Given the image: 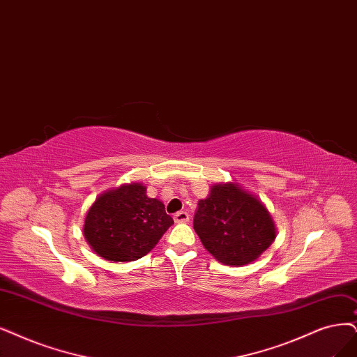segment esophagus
Masks as SVG:
<instances>
[{
	"mask_svg": "<svg viewBox=\"0 0 357 357\" xmlns=\"http://www.w3.org/2000/svg\"><path fill=\"white\" fill-rule=\"evenodd\" d=\"M174 219L176 223H185L190 220V215L187 212H178V213H175Z\"/></svg>",
	"mask_w": 357,
	"mask_h": 357,
	"instance_id": "1",
	"label": "esophagus"
}]
</instances>
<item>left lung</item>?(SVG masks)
Listing matches in <instances>:
<instances>
[{"label":"left lung","mask_w":357,"mask_h":357,"mask_svg":"<svg viewBox=\"0 0 357 357\" xmlns=\"http://www.w3.org/2000/svg\"><path fill=\"white\" fill-rule=\"evenodd\" d=\"M194 231L207 252L228 266L255 261L276 236L265 204L236 182L210 188L207 199L199 202Z\"/></svg>","instance_id":"left-lung-1"}]
</instances>
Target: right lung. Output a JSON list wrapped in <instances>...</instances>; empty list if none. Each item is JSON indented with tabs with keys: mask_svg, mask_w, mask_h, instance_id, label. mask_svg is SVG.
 I'll use <instances>...</instances> for the list:
<instances>
[{
	"mask_svg": "<svg viewBox=\"0 0 357 357\" xmlns=\"http://www.w3.org/2000/svg\"><path fill=\"white\" fill-rule=\"evenodd\" d=\"M139 182L102 192L88 210L84 235L94 252L109 261H132L150 253L174 219L165 204L147 197Z\"/></svg>",
	"mask_w": 357,
	"mask_h": 357,
	"instance_id": "add662e5",
	"label": "right lung"
}]
</instances>
